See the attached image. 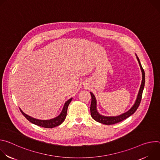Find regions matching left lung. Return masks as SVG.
Wrapping results in <instances>:
<instances>
[{"mask_svg":"<svg viewBox=\"0 0 160 160\" xmlns=\"http://www.w3.org/2000/svg\"><path fill=\"white\" fill-rule=\"evenodd\" d=\"M137 59H138L141 70L142 72V83H141V85L139 91V93L138 95V97H137L136 101L135 102V104H133V106L130 109H129L128 111H127L125 113H123L122 115H119V116H117V117H105V116H102L98 112V110H97V102H96V98L94 96V95L93 94V93L90 92V95H91V98H92V101H91V104H90V114H91V117H92V118L96 120L98 122H99L101 123L102 124H105V125H113L117 123H119L123 120H124L125 119L127 118L128 117H129L130 116H131L135 112V111L138 109L141 101V99H142V92L144 88V84H145V73L144 71L143 70V68L142 67V65L141 64V62L139 61V58L137 56Z\"/></svg>","mask_w":160,"mask_h":160,"instance_id":"8db88e82","label":"left lung"}]
</instances>
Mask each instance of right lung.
<instances>
[{"mask_svg": "<svg viewBox=\"0 0 160 160\" xmlns=\"http://www.w3.org/2000/svg\"><path fill=\"white\" fill-rule=\"evenodd\" d=\"M72 100V98L70 99L69 100H68L64 105V107L62 108V110L61 111V112L60 113V115L59 116H58L57 117L53 118V119H51V120H38L34 118H32L28 115H27V114H25L23 111H22L20 108V111L21 112V113L25 116V117L28 120L30 121L31 123L40 126V127H42L44 128H54L55 127L59 126V125H61L65 120L66 117V114H67V110H68V107L69 106L70 103L71 102Z\"/></svg>", "mask_w": 160, "mask_h": 160, "instance_id": "right-lung-1", "label": "right lung"}]
</instances>
